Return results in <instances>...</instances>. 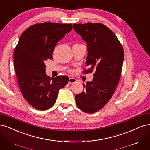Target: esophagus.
Listing matches in <instances>:
<instances>
[{
  "instance_id": "esophagus-1",
  "label": "esophagus",
  "mask_w": 150,
  "mask_h": 150,
  "mask_svg": "<svg viewBox=\"0 0 150 150\" xmlns=\"http://www.w3.org/2000/svg\"><path fill=\"white\" fill-rule=\"evenodd\" d=\"M77 81V80L74 78H69V84H72V83H75Z\"/></svg>"
}]
</instances>
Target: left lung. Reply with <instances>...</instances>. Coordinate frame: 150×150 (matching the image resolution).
Instances as JSON below:
<instances>
[{"mask_svg": "<svg viewBox=\"0 0 150 150\" xmlns=\"http://www.w3.org/2000/svg\"><path fill=\"white\" fill-rule=\"evenodd\" d=\"M73 28L87 43L86 66L83 73L92 72V81L83 84L84 91L75 96L83 111L94 113L110 101L118 84L124 59V51L116 35L100 23L74 24Z\"/></svg>", "mask_w": 150, "mask_h": 150, "instance_id": "8db88e82", "label": "left lung"}]
</instances>
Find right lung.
I'll use <instances>...</instances> for the list:
<instances>
[{
    "label": "right lung",
    "instance_id": "add662e5",
    "mask_svg": "<svg viewBox=\"0 0 150 150\" xmlns=\"http://www.w3.org/2000/svg\"><path fill=\"white\" fill-rule=\"evenodd\" d=\"M72 29L71 24L46 22L31 25L19 38L13 54L17 82L26 101L36 110L51 108L59 90L69 81L66 76H47L45 63L52 59L56 44Z\"/></svg>",
    "mask_w": 150,
    "mask_h": 150
}]
</instances>
